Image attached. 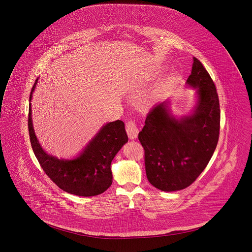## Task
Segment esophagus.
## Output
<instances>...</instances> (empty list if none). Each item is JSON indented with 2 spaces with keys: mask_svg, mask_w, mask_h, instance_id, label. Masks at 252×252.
Segmentation results:
<instances>
[{
  "mask_svg": "<svg viewBox=\"0 0 252 252\" xmlns=\"http://www.w3.org/2000/svg\"><path fill=\"white\" fill-rule=\"evenodd\" d=\"M126 132L130 139H135L138 135V127L135 121L130 120L126 123Z\"/></svg>",
  "mask_w": 252,
  "mask_h": 252,
  "instance_id": "1",
  "label": "esophagus"
}]
</instances>
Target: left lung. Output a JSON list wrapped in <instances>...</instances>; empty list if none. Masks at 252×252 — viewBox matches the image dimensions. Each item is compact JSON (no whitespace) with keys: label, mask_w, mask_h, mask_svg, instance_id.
Segmentation results:
<instances>
[{"label":"left lung","mask_w":252,"mask_h":252,"mask_svg":"<svg viewBox=\"0 0 252 252\" xmlns=\"http://www.w3.org/2000/svg\"><path fill=\"white\" fill-rule=\"evenodd\" d=\"M187 84L197 89L198 94L192 115L177 120L170 114L167 103H160L147 113L138 135L144 149L147 180L164 192L182 190L194 182L208 165L219 139L216 85L195 58Z\"/></svg>","instance_id":"1"}]
</instances>
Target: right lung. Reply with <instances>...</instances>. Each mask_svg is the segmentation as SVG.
Instances as JSON below:
<instances>
[{"label": "right lung", "instance_id": "right-lung-1", "mask_svg": "<svg viewBox=\"0 0 252 252\" xmlns=\"http://www.w3.org/2000/svg\"><path fill=\"white\" fill-rule=\"evenodd\" d=\"M36 81L30 94V101ZM28 131L34 154L45 174L61 190L79 196H94L108 190L112 183L110 163L122 146L128 141L124 122L117 120L104 126L76 158L64 160L49 156L35 136L31 104L28 113Z\"/></svg>", "mask_w": 252, "mask_h": 252}]
</instances>
